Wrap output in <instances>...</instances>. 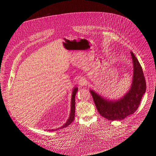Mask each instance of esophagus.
Masks as SVG:
<instances>
[{
	"label": "esophagus",
	"mask_w": 156,
	"mask_h": 156,
	"mask_svg": "<svg viewBox=\"0 0 156 156\" xmlns=\"http://www.w3.org/2000/svg\"><path fill=\"white\" fill-rule=\"evenodd\" d=\"M78 84L80 87H83V86H85L87 85V81L85 80V78H81L79 81H78Z\"/></svg>",
	"instance_id": "esophagus-1"
}]
</instances>
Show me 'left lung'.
I'll return each mask as SVG.
<instances>
[{
	"instance_id": "obj_1",
	"label": "left lung",
	"mask_w": 156,
	"mask_h": 156,
	"mask_svg": "<svg viewBox=\"0 0 156 156\" xmlns=\"http://www.w3.org/2000/svg\"><path fill=\"white\" fill-rule=\"evenodd\" d=\"M133 78L129 90L118 100H109L94 90L90 91L99 113L108 120H121L136 112L146 91V83L142 67L133 52Z\"/></svg>"
}]
</instances>
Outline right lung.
I'll return each instance as SVG.
<instances>
[{
    "label": "right lung",
    "instance_id": "obj_1",
    "mask_svg": "<svg viewBox=\"0 0 156 156\" xmlns=\"http://www.w3.org/2000/svg\"><path fill=\"white\" fill-rule=\"evenodd\" d=\"M78 87H75L73 90V92H72V95H71V112H70V114H69V119H68L67 122L64 124V125L56 129H50L49 130V131H54V130H56L58 129H63L65 127H68L69 124H71V123L75 119V95L76 93L78 91Z\"/></svg>",
    "mask_w": 156,
    "mask_h": 156
}]
</instances>
